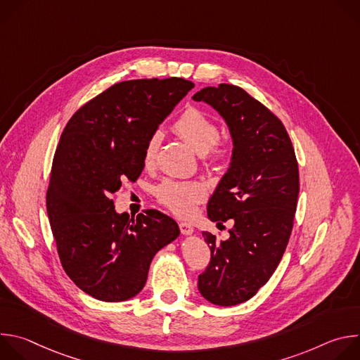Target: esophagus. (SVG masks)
I'll use <instances>...</instances> for the list:
<instances>
[{"label":"esophagus","instance_id":"obj_1","mask_svg":"<svg viewBox=\"0 0 360 360\" xmlns=\"http://www.w3.org/2000/svg\"><path fill=\"white\" fill-rule=\"evenodd\" d=\"M179 229H181V233L185 235V236L193 233V226L191 224H186V222H181L179 224Z\"/></svg>","mask_w":360,"mask_h":360}]
</instances>
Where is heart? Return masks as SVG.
<instances>
[{
	"label": "heart",
	"instance_id": "obj_1",
	"mask_svg": "<svg viewBox=\"0 0 360 360\" xmlns=\"http://www.w3.org/2000/svg\"><path fill=\"white\" fill-rule=\"evenodd\" d=\"M175 132L199 155L219 160L224 150L215 145L219 141V127L207 114L188 108L174 124ZM162 132L153 131L143 146L142 161L145 167L155 164L158 149L162 142ZM157 198L168 210L179 217L193 214L196 205L207 196V189L198 181H164L155 189Z\"/></svg>",
	"mask_w": 360,
	"mask_h": 360
}]
</instances>
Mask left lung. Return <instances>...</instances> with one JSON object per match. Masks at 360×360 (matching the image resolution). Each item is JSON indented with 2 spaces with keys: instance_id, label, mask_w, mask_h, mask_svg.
<instances>
[{
  "instance_id": "obj_1",
  "label": "left lung",
  "mask_w": 360,
  "mask_h": 360,
  "mask_svg": "<svg viewBox=\"0 0 360 360\" xmlns=\"http://www.w3.org/2000/svg\"><path fill=\"white\" fill-rule=\"evenodd\" d=\"M193 101L211 105L226 122L232 157L208 202L217 225L232 219L226 240L202 232L211 262L198 276L208 302L235 306L256 295L278 268L293 228L299 169L290 138L259 101L231 84L207 86Z\"/></svg>"
}]
</instances>
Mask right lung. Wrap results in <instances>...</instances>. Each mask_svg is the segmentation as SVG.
<instances>
[{
    "label": "right lung",
    "instance_id": "add662e5",
    "mask_svg": "<svg viewBox=\"0 0 360 360\" xmlns=\"http://www.w3.org/2000/svg\"><path fill=\"white\" fill-rule=\"evenodd\" d=\"M193 88L184 78L118 82L81 107L57 146L46 212L64 271L89 296L122 302L145 286L153 256L179 236L168 215L118 214L111 193L143 169L148 136Z\"/></svg>",
    "mask_w": 360,
    "mask_h": 360
}]
</instances>
